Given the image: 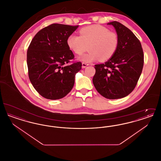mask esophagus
<instances>
[{
	"label": "esophagus",
	"mask_w": 161,
	"mask_h": 161,
	"mask_svg": "<svg viewBox=\"0 0 161 161\" xmlns=\"http://www.w3.org/2000/svg\"><path fill=\"white\" fill-rule=\"evenodd\" d=\"M88 65H89V64H87V63H82V68H86Z\"/></svg>",
	"instance_id": "obj_1"
}]
</instances>
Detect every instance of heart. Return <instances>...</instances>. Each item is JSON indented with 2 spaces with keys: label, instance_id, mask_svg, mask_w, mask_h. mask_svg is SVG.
<instances>
[{
  "label": "heart",
  "instance_id": "b5f03b06",
  "mask_svg": "<svg viewBox=\"0 0 161 161\" xmlns=\"http://www.w3.org/2000/svg\"><path fill=\"white\" fill-rule=\"evenodd\" d=\"M80 36L69 35L67 45L75 54L81 55L89 46V52L79 58L84 63H91L100 59L107 61L116 53L119 45V37L115 31H110L100 25H92L82 28Z\"/></svg>",
  "mask_w": 161,
  "mask_h": 161
}]
</instances>
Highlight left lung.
Returning a JSON list of instances; mask_svg holds the SVG:
<instances>
[{"label": "left lung", "instance_id": "8db88e82", "mask_svg": "<svg viewBox=\"0 0 161 161\" xmlns=\"http://www.w3.org/2000/svg\"><path fill=\"white\" fill-rule=\"evenodd\" d=\"M107 25L114 26L119 45L110 60L95 65L93 83L102 96L115 100L127 96L135 88L144 66V53L140 41L128 28L116 21Z\"/></svg>", "mask_w": 161, "mask_h": 161}]
</instances>
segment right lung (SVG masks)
I'll use <instances>...</instances> for the list:
<instances>
[{"label":"right lung","instance_id":"1","mask_svg":"<svg viewBox=\"0 0 161 161\" xmlns=\"http://www.w3.org/2000/svg\"><path fill=\"white\" fill-rule=\"evenodd\" d=\"M78 25L51 24L38 31L27 51L28 76L38 93L49 100L64 97L72 90L75 74L81 69L80 61H72L74 55L67 38Z\"/></svg>","mask_w":161,"mask_h":161}]
</instances>
